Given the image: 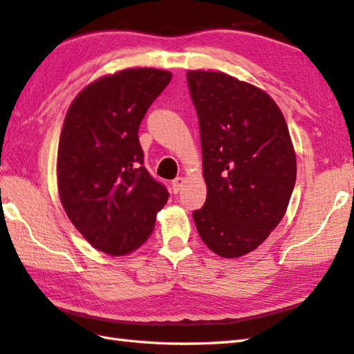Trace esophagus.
Masks as SVG:
<instances>
[{"label":"esophagus","instance_id":"obj_1","mask_svg":"<svg viewBox=\"0 0 354 354\" xmlns=\"http://www.w3.org/2000/svg\"><path fill=\"white\" fill-rule=\"evenodd\" d=\"M185 180H187V178H185V177H177V178H174V180H172V191H174V193L177 194L178 191L182 189V187L185 185Z\"/></svg>","mask_w":354,"mask_h":354}]
</instances>
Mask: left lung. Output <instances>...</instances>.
Returning a JSON list of instances; mask_svg holds the SVG:
<instances>
[{
  "label": "left lung",
  "instance_id": "8db88e82",
  "mask_svg": "<svg viewBox=\"0 0 354 354\" xmlns=\"http://www.w3.org/2000/svg\"><path fill=\"white\" fill-rule=\"evenodd\" d=\"M187 79L207 183L193 219L209 250L239 258L263 244L288 209L297 177L288 124L255 85L222 71L193 70Z\"/></svg>",
  "mask_w": 354,
  "mask_h": 354
}]
</instances>
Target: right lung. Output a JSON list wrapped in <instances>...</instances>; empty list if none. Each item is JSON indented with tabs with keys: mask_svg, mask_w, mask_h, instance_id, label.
<instances>
[{
	"mask_svg": "<svg viewBox=\"0 0 354 354\" xmlns=\"http://www.w3.org/2000/svg\"><path fill=\"white\" fill-rule=\"evenodd\" d=\"M172 74L129 68L99 77L74 97L57 151L60 202L77 232L111 257L138 249L167 202L142 166L138 129Z\"/></svg>",
	"mask_w": 354,
	"mask_h": 354,
	"instance_id": "add662e5",
	"label": "right lung"
}]
</instances>
